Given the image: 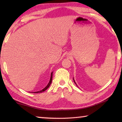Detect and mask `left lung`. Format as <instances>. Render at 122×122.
<instances>
[{
    "mask_svg": "<svg viewBox=\"0 0 122 122\" xmlns=\"http://www.w3.org/2000/svg\"><path fill=\"white\" fill-rule=\"evenodd\" d=\"M73 80H74V83H75V84H76V85L77 86V84H76V82H75V80H74V78H73Z\"/></svg>",
    "mask_w": 122,
    "mask_h": 122,
    "instance_id": "8db88e82",
    "label": "left lung"
}]
</instances>
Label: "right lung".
I'll return each instance as SVG.
<instances>
[{
    "label": "right lung",
    "mask_w": 122,
    "mask_h": 122,
    "mask_svg": "<svg viewBox=\"0 0 122 122\" xmlns=\"http://www.w3.org/2000/svg\"><path fill=\"white\" fill-rule=\"evenodd\" d=\"M53 73V71H52V72H51V78H50V80H49V83H48V84H47V86H46V87L44 88V89H42V90H41L38 91V92H34V93H40V92H45V90H47V89H48V88L49 87V86H50L51 84V81H52Z\"/></svg>",
    "instance_id": "right-lung-1"
}]
</instances>
